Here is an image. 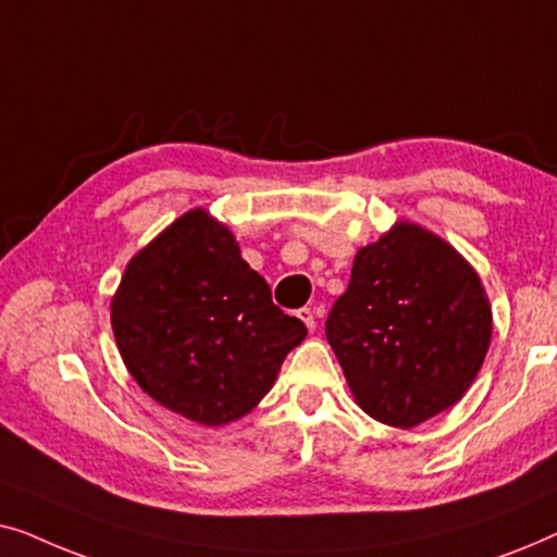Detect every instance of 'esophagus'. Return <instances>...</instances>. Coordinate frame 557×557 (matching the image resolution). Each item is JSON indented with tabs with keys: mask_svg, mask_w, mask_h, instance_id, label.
I'll list each match as a JSON object with an SVG mask.
<instances>
[{
	"mask_svg": "<svg viewBox=\"0 0 557 557\" xmlns=\"http://www.w3.org/2000/svg\"><path fill=\"white\" fill-rule=\"evenodd\" d=\"M299 319H301L304 324H307V330H309V332H314V330H317V311H314V309H309V307L299 309Z\"/></svg>",
	"mask_w": 557,
	"mask_h": 557,
	"instance_id": "34e87169",
	"label": "esophagus"
}]
</instances>
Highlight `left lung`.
<instances>
[{"label":"left lung","instance_id":"left-lung-1","mask_svg":"<svg viewBox=\"0 0 557 557\" xmlns=\"http://www.w3.org/2000/svg\"><path fill=\"white\" fill-rule=\"evenodd\" d=\"M326 339L357 406L395 429L451 408L474 383L492 339L476 271L416 223H395L357 250Z\"/></svg>","mask_w":557,"mask_h":557}]
</instances>
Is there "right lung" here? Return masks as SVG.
<instances>
[{"instance_id":"right-lung-1","label":"right lung","mask_w":557,"mask_h":557,"mask_svg":"<svg viewBox=\"0 0 557 557\" xmlns=\"http://www.w3.org/2000/svg\"><path fill=\"white\" fill-rule=\"evenodd\" d=\"M111 326L141 391L202 425L250 413L307 337L301 319L284 314L243 261L235 235L202 208L128 261Z\"/></svg>"}]
</instances>
